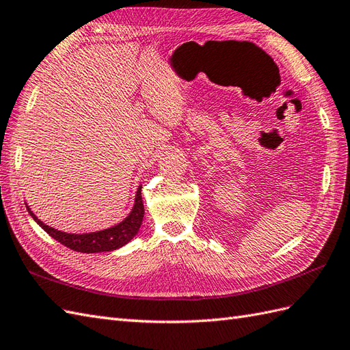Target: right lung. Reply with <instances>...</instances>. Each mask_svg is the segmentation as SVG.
<instances>
[{
    "mask_svg": "<svg viewBox=\"0 0 350 350\" xmlns=\"http://www.w3.org/2000/svg\"><path fill=\"white\" fill-rule=\"evenodd\" d=\"M26 207H28V205H26ZM28 211L32 216V219L37 221L53 239H56L62 245H65L78 253H103V252H112V250L120 248L134 238V235H136L140 229L143 214H145V207H143V200H142V186H139L133 210L129 216L125 217L121 223H118V225H115L109 229L92 232V234H66V232L50 228L46 225V223H42L31 211L29 207H28Z\"/></svg>",
    "mask_w": 350,
    "mask_h": 350,
    "instance_id": "add662e5",
    "label": "right lung"
}]
</instances>
